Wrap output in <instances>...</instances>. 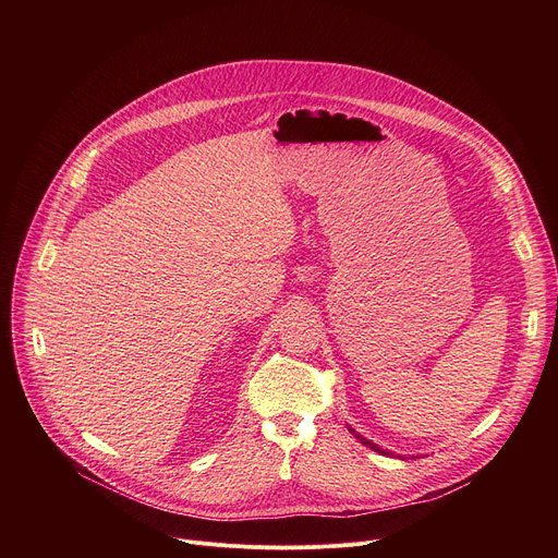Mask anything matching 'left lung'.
Returning <instances> with one entry per match:
<instances>
[{
    "label": "left lung",
    "instance_id": "1",
    "mask_svg": "<svg viewBox=\"0 0 558 558\" xmlns=\"http://www.w3.org/2000/svg\"><path fill=\"white\" fill-rule=\"evenodd\" d=\"M349 430H351V433H353V435H355V437H357V439H360V441H362V444H364V446H368V448H373V450H375V452H381V454H388V450H381V448H379V446H375V444H371V441H368V439H366V437H362V435H357V433H355V430H353V428H349Z\"/></svg>",
    "mask_w": 558,
    "mask_h": 558
}]
</instances>
